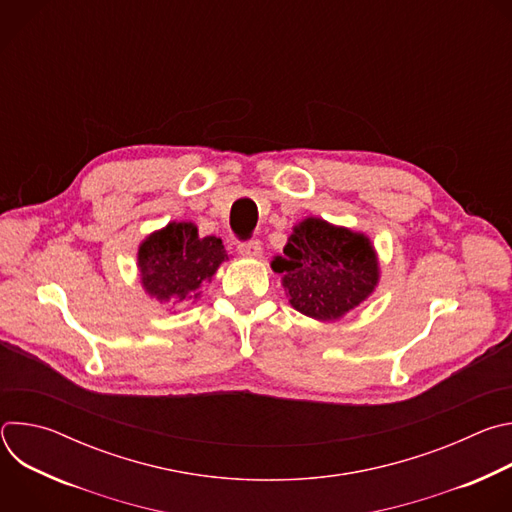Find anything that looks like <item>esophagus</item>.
I'll return each mask as SVG.
<instances>
[{
    "mask_svg": "<svg viewBox=\"0 0 512 512\" xmlns=\"http://www.w3.org/2000/svg\"><path fill=\"white\" fill-rule=\"evenodd\" d=\"M239 253L243 257H249V259H257L261 257V243L259 241H247V243H239Z\"/></svg>",
    "mask_w": 512,
    "mask_h": 512,
    "instance_id": "esophagus-1",
    "label": "esophagus"
}]
</instances>
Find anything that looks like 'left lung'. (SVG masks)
<instances>
[{"instance_id": "obj_1", "label": "left lung", "mask_w": 512, "mask_h": 512, "mask_svg": "<svg viewBox=\"0 0 512 512\" xmlns=\"http://www.w3.org/2000/svg\"><path fill=\"white\" fill-rule=\"evenodd\" d=\"M271 269L281 275L291 308L320 322L344 318L373 296L381 277L377 251L367 235L318 216L294 227Z\"/></svg>"}]
</instances>
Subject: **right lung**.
Segmentation results:
<instances>
[{
	"label": "right lung",
	"mask_w": 512,
	"mask_h": 512,
	"mask_svg": "<svg viewBox=\"0 0 512 512\" xmlns=\"http://www.w3.org/2000/svg\"><path fill=\"white\" fill-rule=\"evenodd\" d=\"M229 255L223 241L200 237L194 223L172 221L139 243L137 269L145 294L160 304L196 302Z\"/></svg>",
	"instance_id": "1"
}]
</instances>
